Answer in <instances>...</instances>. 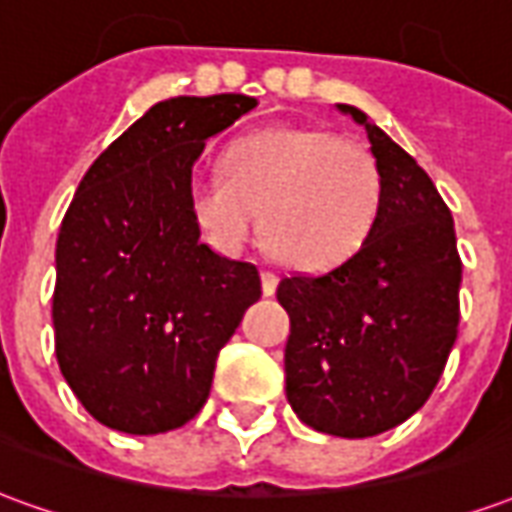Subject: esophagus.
Returning <instances> with one entry per match:
<instances>
[{
  "mask_svg": "<svg viewBox=\"0 0 512 512\" xmlns=\"http://www.w3.org/2000/svg\"><path fill=\"white\" fill-rule=\"evenodd\" d=\"M260 279H263V293H266V296H274V290H277V274H271V271H263V274H260Z\"/></svg>",
  "mask_w": 512,
  "mask_h": 512,
  "instance_id": "obj_1",
  "label": "esophagus"
}]
</instances>
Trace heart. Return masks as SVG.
<instances>
[{"label": "heart", "instance_id": "heart-1", "mask_svg": "<svg viewBox=\"0 0 512 512\" xmlns=\"http://www.w3.org/2000/svg\"><path fill=\"white\" fill-rule=\"evenodd\" d=\"M381 172L343 136L274 126L235 139L224 172H197L189 200L222 252H241L257 230L299 271H329L354 257L381 213Z\"/></svg>", "mask_w": 512, "mask_h": 512}]
</instances>
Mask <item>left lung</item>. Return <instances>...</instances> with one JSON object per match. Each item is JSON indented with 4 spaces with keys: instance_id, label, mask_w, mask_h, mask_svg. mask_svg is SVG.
I'll return each instance as SVG.
<instances>
[{
    "instance_id": "obj_1",
    "label": "left lung",
    "mask_w": 512,
    "mask_h": 512,
    "mask_svg": "<svg viewBox=\"0 0 512 512\" xmlns=\"http://www.w3.org/2000/svg\"><path fill=\"white\" fill-rule=\"evenodd\" d=\"M381 172V213L362 249L326 274H293L285 395L304 425L367 439L406 422L439 384L458 337L455 224L428 172L356 106Z\"/></svg>"
}]
</instances>
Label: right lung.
<instances>
[{
    "instance_id": "1",
    "label": "right lung",
    "mask_w": 512,
    "mask_h": 512,
    "mask_svg": "<svg viewBox=\"0 0 512 512\" xmlns=\"http://www.w3.org/2000/svg\"><path fill=\"white\" fill-rule=\"evenodd\" d=\"M255 106L241 93L158 101L73 194L57 238L54 343L73 395L106 428L156 436L197 417L216 356L263 293L252 263L202 244L189 200L205 139Z\"/></svg>"
}]
</instances>
